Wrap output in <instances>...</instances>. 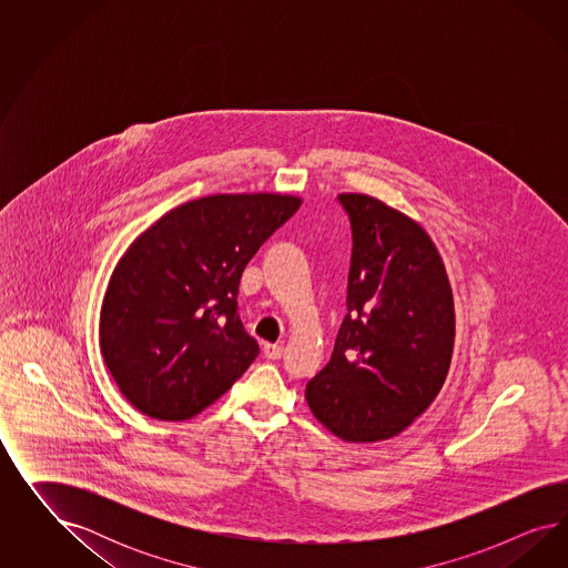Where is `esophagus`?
<instances>
[{"label": "esophagus", "instance_id": "34e87169", "mask_svg": "<svg viewBox=\"0 0 568 568\" xmlns=\"http://www.w3.org/2000/svg\"><path fill=\"white\" fill-rule=\"evenodd\" d=\"M264 356L268 361H278L283 356V345L278 344H264Z\"/></svg>", "mask_w": 568, "mask_h": 568}]
</instances>
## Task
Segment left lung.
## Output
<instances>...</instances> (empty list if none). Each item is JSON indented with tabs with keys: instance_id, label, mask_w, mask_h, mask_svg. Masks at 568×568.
<instances>
[{
	"instance_id": "left-lung-1",
	"label": "left lung",
	"mask_w": 568,
	"mask_h": 568,
	"mask_svg": "<svg viewBox=\"0 0 568 568\" xmlns=\"http://www.w3.org/2000/svg\"><path fill=\"white\" fill-rule=\"evenodd\" d=\"M337 197L354 243L347 314L306 402L339 439L373 444L408 429L439 396L454 354V295L420 224L366 193Z\"/></svg>"
}]
</instances>
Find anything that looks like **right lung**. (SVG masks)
Masks as SVG:
<instances>
[{
  "mask_svg": "<svg viewBox=\"0 0 568 568\" xmlns=\"http://www.w3.org/2000/svg\"><path fill=\"white\" fill-rule=\"evenodd\" d=\"M300 206L287 193L206 195L126 247L103 295L100 345L139 413L190 420L247 371L258 344L237 316L241 273Z\"/></svg>",
  "mask_w": 568,
  "mask_h": 568,
  "instance_id": "right-lung-1",
  "label": "right lung"
}]
</instances>
